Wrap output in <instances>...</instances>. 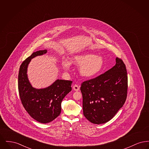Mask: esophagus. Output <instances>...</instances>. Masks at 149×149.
Listing matches in <instances>:
<instances>
[{"instance_id":"34e87169","label":"esophagus","mask_w":149,"mask_h":149,"mask_svg":"<svg viewBox=\"0 0 149 149\" xmlns=\"http://www.w3.org/2000/svg\"><path fill=\"white\" fill-rule=\"evenodd\" d=\"M72 89H73V90L75 91H79V89H80V87H79L78 85L75 84V85L72 86Z\"/></svg>"}]
</instances>
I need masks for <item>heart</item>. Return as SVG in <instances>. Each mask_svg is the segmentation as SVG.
<instances>
[{
	"label": "heart",
	"mask_w": 149,
	"mask_h": 149,
	"mask_svg": "<svg viewBox=\"0 0 149 149\" xmlns=\"http://www.w3.org/2000/svg\"><path fill=\"white\" fill-rule=\"evenodd\" d=\"M72 63L78 66H80V73L85 78H92L98 75L104 66L103 58L92 54L79 55L74 57ZM65 70H69L71 67V62L65 60L62 63Z\"/></svg>",
	"instance_id": "heart-1"
}]
</instances>
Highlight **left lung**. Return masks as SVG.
<instances>
[{"instance_id": "left-lung-1", "label": "left lung", "mask_w": 149, "mask_h": 149, "mask_svg": "<svg viewBox=\"0 0 149 149\" xmlns=\"http://www.w3.org/2000/svg\"><path fill=\"white\" fill-rule=\"evenodd\" d=\"M112 68L81 84L83 114L94 124L111 120L125 103L128 78L126 65L117 57Z\"/></svg>"}]
</instances>
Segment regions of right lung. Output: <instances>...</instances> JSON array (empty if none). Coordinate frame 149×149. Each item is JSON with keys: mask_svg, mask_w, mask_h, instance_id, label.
Masks as SVG:
<instances>
[{"mask_svg": "<svg viewBox=\"0 0 149 149\" xmlns=\"http://www.w3.org/2000/svg\"><path fill=\"white\" fill-rule=\"evenodd\" d=\"M47 50L33 52L22 63L18 74V91L26 111L36 120L47 123L54 120L61 113V103L71 91L72 81L56 80L52 85L43 89L32 87L27 77V68L32 58L42 55Z\"/></svg>", "mask_w": 149, "mask_h": 149, "instance_id": "add662e5", "label": "right lung"}]
</instances>
